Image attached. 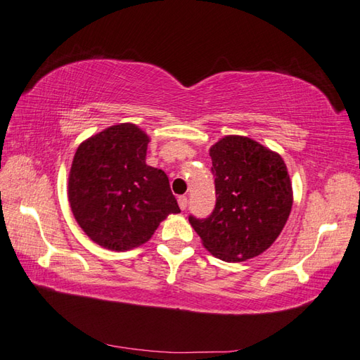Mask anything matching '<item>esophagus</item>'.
<instances>
[{
  "mask_svg": "<svg viewBox=\"0 0 360 360\" xmlns=\"http://www.w3.org/2000/svg\"><path fill=\"white\" fill-rule=\"evenodd\" d=\"M178 204H179V209L181 210H186L187 209V204H188L187 196H179L178 198Z\"/></svg>",
  "mask_w": 360,
  "mask_h": 360,
  "instance_id": "esophagus-1",
  "label": "esophagus"
}]
</instances>
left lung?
Instances as JSON below:
<instances>
[{
    "instance_id": "8db88e82",
    "label": "left lung",
    "mask_w": 360,
    "mask_h": 360,
    "mask_svg": "<svg viewBox=\"0 0 360 360\" xmlns=\"http://www.w3.org/2000/svg\"><path fill=\"white\" fill-rule=\"evenodd\" d=\"M217 204L205 219L188 217L202 246L227 263L258 257L278 238L292 209L285 160L246 136L210 147Z\"/></svg>"
}]
</instances>
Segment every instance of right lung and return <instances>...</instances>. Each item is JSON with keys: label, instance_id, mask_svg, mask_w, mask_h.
Here are the masks:
<instances>
[{"label": "right lung", "instance_id": "add662e5", "mask_svg": "<svg viewBox=\"0 0 360 360\" xmlns=\"http://www.w3.org/2000/svg\"><path fill=\"white\" fill-rule=\"evenodd\" d=\"M150 137L119 124L88 137L68 178L72 215L91 240L125 252L147 243L160 221L179 213L167 174L145 162Z\"/></svg>", "mask_w": 360, "mask_h": 360}]
</instances>
